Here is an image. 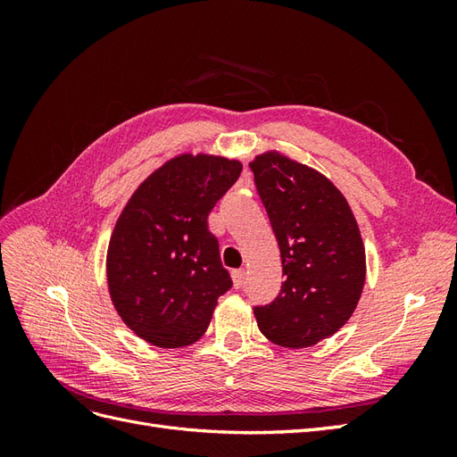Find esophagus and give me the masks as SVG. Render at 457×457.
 <instances>
[{"label": "esophagus", "mask_w": 457, "mask_h": 457, "mask_svg": "<svg viewBox=\"0 0 457 457\" xmlns=\"http://www.w3.org/2000/svg\"><path fill=\"white\" fill-rule=\"evenodd\" d=\"M232 282H234V287H242L244 282H245V270L244 269H237L232 270Z\"/></svg>", "instance_id": "1"}]
</instances>
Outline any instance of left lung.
I'll use <instances>...</instances> for the list:
<instances>
[{"instance_id": "left-lung-1", "label": "left lung", "mask_w": 457, "mask_h": 457, "mask_svg": "<svg viewBox=\"0 0 457 457\" xmlns=\"http://www.w3.org/2000/svg\"><path fill=\"white\" fill-rule=\"evenodd\" d=\"M250 168L286 278L278 297L253 309L257 326L280 347H312L349 320L362 295L361 230L336 185L309 165L270 150Z\"/></svg>"}]
</instances>
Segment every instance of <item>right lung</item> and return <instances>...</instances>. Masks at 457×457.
Here are the masks:
<instances>
[{
	"instance_id": "obj_1",
	"label": "right lung",
	"mask_w": 457,
	"mask_h": 457,
	"mask_svg": "<svg viewBox=\"0 0 457 457\" xmlns=\"http://www.w3.org/2000/svg\"><path fill=\"white\" fill-rule=\"evenodd\" d=\"M242 163L181 154L148 175L123 207L106 253L120 318L162 349L195 343L232 287L207 215L238 181Z\"/></svg>"
}]
</instances>
